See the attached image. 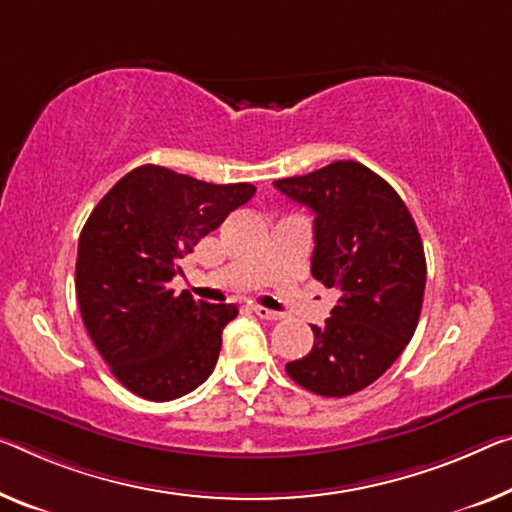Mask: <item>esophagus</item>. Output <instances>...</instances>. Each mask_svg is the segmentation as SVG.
<instances>
[{"instance_id":"esophagus-1","label":"esophagus","mask_w":512,"mask_h":512,"mask_svg":"<svg viewBox=\"0 0 512 512\" xmlns=\"http://www.w3.org/2000/svg\"><path fill=\"white\" fill-rule=\"evenodd\" d=\"M254 313L258 318H263V320H281L283 316L281 313H277V311H270V309H265V306H254Z\"/></svg>"}]
</instances>
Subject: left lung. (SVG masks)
Segmentation results:
<instances>
[{
  "label": "left lung",
  "instance_id": "left-lung-1",
  "mask_svg": "<svg viewBox=\"0 0 512 512\" xmlns=\"http://www.w3.org/2000/svg\"><path fill=\"white\" fill-rule=\"evenodd\" d=\"M313 219L311 274L338 302L313 325V348L286 364L306 391L343 398L373 384L419 325L426 254L398 192L364 164L338 160L306 176L274 180Z\"/></svg>",
  "mask_w": 512,
  "mask_h": 512
}]
</instances>
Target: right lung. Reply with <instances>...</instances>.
Wrapping results in <instances>:
<instances>
[{
  "mask_svg": "<svg viewBox=\"0 0 512 512\" xmlns=\"http://www.w3.org/2000/svg\"><path fill=\"white\" fill-rule=\"evenodd\" d=\"M256 187L212 185L144 164L125 174L86 219L75 290L86 332L125 389L155 403L210 377L235 304L196 302L169 281L180 258L245 206Z\"/></svg>",
  "mask_w": 512,
  "mask_h": 512,
  "instance_id": "1",
  "label": "right lung"
}]
</instances>
